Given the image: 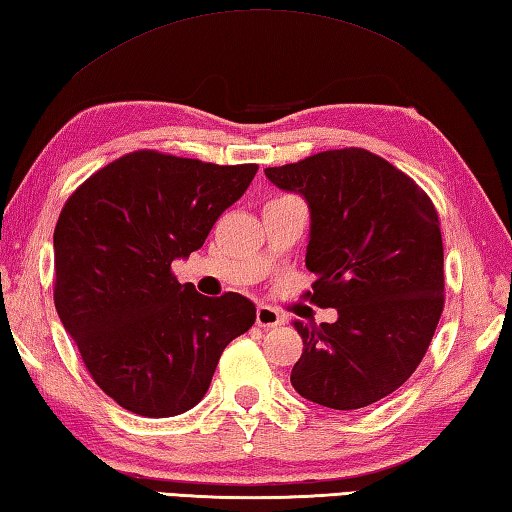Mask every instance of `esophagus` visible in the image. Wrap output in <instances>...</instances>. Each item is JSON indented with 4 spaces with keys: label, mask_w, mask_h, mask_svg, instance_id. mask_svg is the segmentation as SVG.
<instances>
[{
    "label": "esophagus",
    "mask_w": 512,
    "mask_h": 512,
    "mask_svg": "<svg viewBox=\"0 0 512 512\" xmlns=\"http://www.w3.org/2000/svg\"><path fill=\"white\" fill-rule=\"evenodd\" d=\"M284 322V318L280 315V311L273 309V306H257V327L262 329H275L280 327V324Z\"/></svg>",
    "instance_id": "1"
}]
</instances>
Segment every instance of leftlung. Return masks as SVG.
Returning a JSON list of instances; mask_svg holds the SVG:
<instances>
[{
  "mask_svg": "<svg viewBox=\"0 0 512 512\" xmlns=\"http://www.w3.org/2000/svg\"><path fill=\"white\" fill-rule=\"evenodd\" d=\"M264 174L309 206V295L338 309V320L320 327L293 320L304 349L291 385L331 410L376 403L414 374L443 311V241L432 201L410 176L358 147Z\"/></svg>",
  "mask_w": 512,
  "mask_h": 512,
  "instance_id": "obj_1",
  "label": "left lung"
}]
</instances>
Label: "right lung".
I'll return each instance as SVG.
<instances>
[{"instance_id":"obj_1","label":"right lung","mask_w":512,"mask_h":512,"mask_svg":"<svg viewBox=\"0 0 512 512\" xmlns=\"http://www.w3.org/2000/svg\"><path fill=\"white\" fill-rule=\"evenodd\" d=\"M255 174L257 165L134 152L64 203L53 232L55 311L98 387L125 410H192L228 342L255 324L248 297H206L170 271Z\"/></svg>"}]
</instances>
